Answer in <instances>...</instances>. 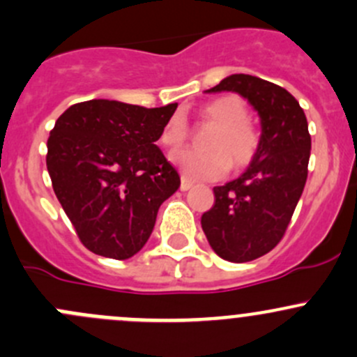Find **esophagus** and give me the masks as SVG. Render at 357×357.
<instances>
[{
	"instance_id": "1",
	"label": "esophagus",
	"mask_w": 357,
	"mask_h": 357,
	"mask_svg": "<svg viewBox=\"0 0 357 357\" xmlns=\"http://www.w3.org/2000/svg\"><path fill=\"white\" fill-rule=\"evenodd\" d=\"M192 186H193L192 181H188V179H186V178H183L181 179V186H179V188H181L183 192H188V190L192 188Z\"/></svg>"
}]
</instances>
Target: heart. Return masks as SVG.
Masks as SVG:
<instances>
[{"mask_svg":"<svg viewBox=\"0 0 357 357\" xmlns=\"http://www.w3.org/2000/svg\"><path fill=\"white\" fill-rule=\"evenodd\" d=\"M202 122L214 124L207 139L208 152L181 150L171 153L174 162L190 181H211L233 169H243L252 164L261 149V131L248 119L245 103L235 95H225L202 103L197 109ZM188 139V128L179 115H172L160 131V145L176 150Z\"/></svg>","mask_w":357,"mask_h":357,"instance_id":"obj_1","label":"heart"}]
</instances>
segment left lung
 <instances>
[{"mask_svg": "<svg viewBox=\"0 0 357 357\" xmlns=\"http://www.w3.org/2000/svg\"><path fill=\"white\" fill-rule=\"evenodd\" d=\"M236 91L261 115L257 157L235 181L215 186V202L202 229L225 261L248 262L280 243L307 179V119L285 88L248 74L222 79L208 93Z\"/></svg>", "mask_w": 357, "mask_h": 357, "instance_id": "1", "label": "left lung"}]
</instances>
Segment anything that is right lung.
<instances>
[{
	"mask_svg": "<svg viewBox=\"0 0 357 357\" xmlns=\"http://www.w3.org/2000/svg\"><path fill=\"white\" fill-rule=\"evenodd\" d=\"M176 107L89 100L56 119L46 165L56 199L93 254L124 261L142 250L158 207L181 185L155 145Z\"/></svg>",
	"mask_w": 357,
	"mask_h": 357,
	"instance_id": "add662e5",
	"label": "right lung"
}]
</instances>
